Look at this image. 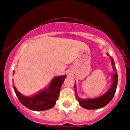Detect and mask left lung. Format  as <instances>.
<instances>
[{
	"label": "left lung",
	"mask_w": 130,
	"mask_h": 130,
	"mask_svg": "<svg viewBox=\"0 0 130 130\" xmlns=\"http://www.w3.org/2000/svg\"><path fill=\"white\" fill-rule=\"evenodd\" d=\"M112 64L113 65V68L115 71H116L115 66H114V61L112 58H111ZM118 85V74L116 73L113 76V83L112 84L111 88L105 94H103L101 96L94 99H88V100H83L79 99L76 93V84H74V89H75V96L77 101L79 102V104L83 108L86 109H97L100 108L104 107V106L107 105L109 102L112 100L114 97V94L116 93Z\"/></svg>",
	"instance_id": "8db88e82"
}]
</instances>
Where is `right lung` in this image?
Segmentation results:
<instances>
[{
    "instance_id": "1",
    "label": "right lung",
    "mask_w": 130,
    "mask_h": 130,
    "mask_svg": "<svg viewBox=\"0 0 130 130\" xmlns=\"http://www.w3.org/2000/svg\"><path fill=\"white\" fill-rule=\"evenodd\" d=\"M65 78V75L56 77L53 79L47 89L30 97L23 95L14 86L13 88L18 100L26 108L36 111L46 110L55 106Z\"/></svg>"
}]
</instances>
